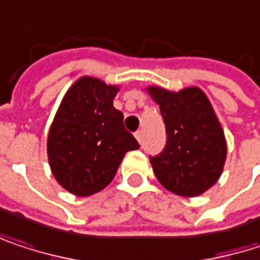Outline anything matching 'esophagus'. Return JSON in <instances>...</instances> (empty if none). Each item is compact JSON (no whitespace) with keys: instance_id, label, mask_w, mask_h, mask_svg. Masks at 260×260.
Returning a JSON list of instances; mask_svg holds the SVG:
<instances>
[{"instance_id":"1","label":"esophagus","mask_w":260,"mask_h":260,"mask_svg":"<svg viewBox=\"0 0 260 260\" xmlns=\"http://www.w3.org/2000/svg\"><path fill=\"white\" fill-rule=\"evenodd\" d=\"M135 138H137V140H138V143L141 144V140H143V132H141V131H137V132H135Z\"/></svg>"}]
</instances>
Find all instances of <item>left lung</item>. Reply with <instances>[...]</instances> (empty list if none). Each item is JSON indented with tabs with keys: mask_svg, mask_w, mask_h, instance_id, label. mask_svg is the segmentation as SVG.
I'll return each instance as SVG.
<instances>
[{
	"mask_svg": "<svg viewBox=\"0 0 260 260\" xmlns=\"http://www.w3.org/2000/svg\"><path fill=\"white\" fill-rule=\"evenodd\" d=\"M147 92L159 104L167 129L165 149L150 157L154 176L176 195L198 197L223 171L226 140L220 122L197 86L178 92L150 86Z\"/></svg>",
	"mask_w": 260,
	"mask_h": 260,
	"instance_id": "8db88e82",
	"label": "left lung"
}]
</instances>
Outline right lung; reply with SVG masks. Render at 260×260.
I'll return each instance as SVG.
<instances>
[{"label":"right lung","instance_id":"right-lung-1","mask_svg":"<svg viewBox=\"0 0 260 260\" xmlns=\"http://www.w3.org/2000/svg\"><path fill=\"white\" fill-rule=\"evenodd\" d=\"M119 86L82 77L62 98L47 137L49 164L70 193L89 197L103 190L129 150L140 147L113 106Z\"/></svg>","mask_w":260,"mask_h":260}]
</instances>
